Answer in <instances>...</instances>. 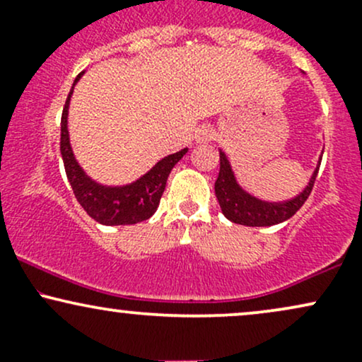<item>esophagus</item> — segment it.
Listing matches in <instances>:
<instances>
[{
    "instance_id": "1",
    "label": "esophagus",
    "mask_w": 362,
    "mask_h": 362,
    "mask_svg": "<svg viewBox=\"0 0 362 362\" xmlns=\"http://www.w3.org/2000/svg\"><path fill=\"white\" fill-rule=\"evenodd\" d=\"M211 138H213V131H211V129L202 127L201 131H199L197 141H201V143H207V141H209Z\"/></svg>"
}]
</instances>
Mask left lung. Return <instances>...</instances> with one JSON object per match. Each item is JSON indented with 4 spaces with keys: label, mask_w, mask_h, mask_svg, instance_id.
<instances>
[{
    "label": "left lung",
    "mask_w": 362,
    "mask_h": 362,
    "mask_svg": "<svg viewBox=\"0 0 362 362\" xmlns=\"http://www.w3.org/2000/svg\"><path fill=\"white\" fill-rule=\"evenodd\" d=\"M318 168L320 160L317 168L311 173L308 185L296 197L282 202H267L262 201V199H257L255 195L248 194L238 184L226 153L223 149H219V175L214 184V192L216 197H218L223 214L230 221L243 224V226H274V224L288 221L291 216L296 214L298 209L305 204L311 189H313Z\"/></svg>",
    "instance_id": "left-lung-1"
}]
</instances>
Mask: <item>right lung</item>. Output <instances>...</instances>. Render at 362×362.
Masks as SVG:
<instances>
[{"label":"right lung","instance_id":"right-lung-1","mask_svg":"<svg viewBox=\"0 0 362 362\" xmlns=\"http://www.w3.org/2000/svg\"><path fill=\"white\" fill-rule=\"evenodd\" d=\"M83 73L85 71L78 74L73 83L61 117V156L62 161H64L66 175H68L69 184H71L74 197L78 199V202L90 218H93L95 221L100 224H105V226L136 224L144 221V219H149L158 209L170 172L184 158L189 148L161 158L149 172L127 185L110 187L95 182L93 178L86 175L85 170L80 167V163L74 158L68 131L69 102H71L74 85L80 81Z\"/></svg>","mask_w":362,"mask_h":362}]
</instances>
